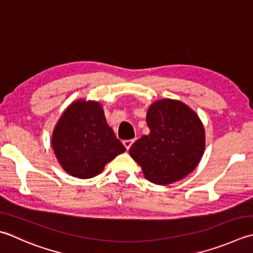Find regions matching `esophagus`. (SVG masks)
Listing matches in <instances>:
<instances>
[{
	"instance_id": "1",
	"label": "esophagus",
	"mask_w": 253,
	"mask_h": 253,
	"mask_svg": "<svg viewBox=\"0 0 253 253\" xmlns=\"http://www.w3.org/2000/svg\"><path fill=\"white\" fill-rule=\"evenodd\" d=\"M133 141H135V139H128V140H124L123 143H124V146H125L126 149L128 150L130 148V146L132 145Z\"/></svg>"
}]
</instances>
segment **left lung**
Here are the masks:
<instances>
[{
  "label": "left lung",
  "mask_w": 253,
  "mask_h": 253,
  "mask_svg": "<svg viewBox=\"0 0 253 253\" xmlns=\"http://www.w3.org/2000/svg\"><path fill=\"white\" fill-rule=\"evenodd\" d=\"M147 125L150 132L129 149L147 180L167 185L195 169L205 148L204 127L195 112L180 101L161 100L148 110Z\"/></svg>",
  "instance_id": "left-lung-1"
}]
</instances>
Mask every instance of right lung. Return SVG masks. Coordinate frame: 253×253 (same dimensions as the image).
I'll list each match as a JSON object with an SVG mask.
<instances>
[{
  "mask_svg": "<svg viewBox=\"0 0 253 253\" xmlns=\"http://www.w3.org/2000/svg\"><path fill=\"white\" fill-rule=\"evenodd\" d=\"M52 148L61 167L79 179L96 176L107 162L126 151L107 125L97 102L71 104L54 127Z\"/></svg>",
  "mask_w": 253,
  "mask_h": 253,
  "instance_id": "obj_1",
  "label": "right lung"
}]
</instances>
